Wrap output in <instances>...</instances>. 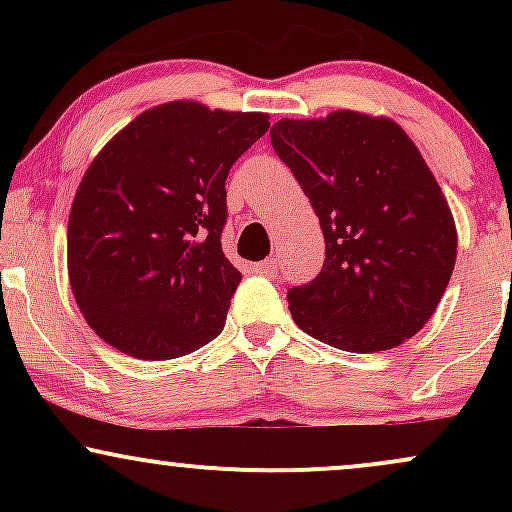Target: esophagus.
<instances>
[{
    "label": "esophagus",
    "mask_w": 512,
    "mask_h": 512,
    "mask_svg": "<svg viewBox=\"0 0 512 512\" xmlns=\"http://www.w3.org/2000/svg\"><path fill=\"white\" fill-rule=\"evenodd\" d=\"M255 272L264 274V276H274L276 274V262L274 260H264L260 264H255Z\"/></svg>",
    "instance_id": "esophagus-1"
}]
</instances>
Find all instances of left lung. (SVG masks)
<instances>
[{
	"mask_svg": "<svg viewBox=\"0 0 512 512\" xmlns=\"http://www.w3.org/2000/svg\"><path fill=\"white\" fill-rule=\"evenodd\" d=\"M325 236V264L289 291L293 322L354 354L395 349L436 313L455 269L457 228L443 190L390 117L334 110L269 132Z\"/></svg>",
	"mask_w": 512,
	"mask_h": 512,
	"instance_id": "1",
	"label": "left lung"
}]
</instances>
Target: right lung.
<instances>
[{"mask_svg": "<svg viewBox=\"0 0 512 512\" xmlns=\"http://www.w3.org/2000/svg\"><path fill=\"white\" fill-rule=\"evenodd\" d=\"M267 129L264 113L170 101L93 158L69 211L67 269L103 342L163 361L219 337L240 284L221 250L226 178Z\"/></svg>", "mask_w": 512, "mask_h": 512, "instance_id": "obj_1", "label": "right lung"}]
</instances>
